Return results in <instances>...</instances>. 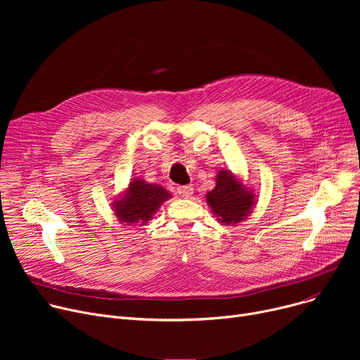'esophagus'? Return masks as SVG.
I'll list each match as a JSON object with an SVG mask.
<instances>
[{"label":"esophagus","instance_id":"34e87169","mask_svg":"<svg viewBox=\"0 0 360 360\" xmlns=\"http://www.w3.org/2000/svg\"><path fill=\"white\" fill-rule=\"evenodd\" d=\"M178 194L184 198H190L194 194V188L191 185H185V186H178Z\"/></svg>","mask_w":360,"mask_h":360}]
</instances>
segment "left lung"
Listing matches in <instances>:
<instances>
[{
	"instance_id": "1",
	"label": "left lung",
	"mask_w": 360,
	"mask_h": 360,
	"mask_svg": "<svg viewBox=\"0 0 360 360\" xmlns=\"http://www.w3.org/2000/svg\"><path fill=\"white\" fill-rule=\"evenodd\" d=\"M205 200L219 223L236 224L252 213L257 197L232 170L221 169L216 175V186L205 194Z\"/></svg>"
}]
</instances>
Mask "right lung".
<instances>
[{
  "label": "right lung",
  "mask_w": 360,
  "mask_h": 360,
  "mask_svg": "<svg viewBox=\"0 0 360 360\" xmlns=\"http://www.w3.org/2000/svg\"><path fill=\"white\" fill-rule=\"evenodd\" d=\"M170 197V193L159 184H147L141 178H134L124 193L112 201L113 214L122 224L144 226Z\"/></svg>",
  "instance_id": "right-lung-1"
}]
</instances>
